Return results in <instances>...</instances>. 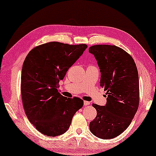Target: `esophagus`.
Wrapping results in <instances>:
<instances>
[{"label":"esophagus","instance_id":"1","mask_svg":"<svg viewBox=\"0 0 156 156\" xmlns=\"http://www.w3.org/2000/svg\"><path fill=\"white\" fill-rule=\"evenodd\" d=\"M84 106H88V105H89V104H90V102L87 101H84Z\"/></svg>","mask_w":156,"mask_h":156}]
</instances>
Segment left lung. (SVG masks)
<instances>
[{"label": "left lung", "mask_w": 156, "mask_h": 156, "mask_svg": "<svg viewBox=\"0 0 156 156\" xmlns=\"http://www.w3.org/2000/svg\"><path fill=\"white\" fill-rule=\"evenodd\" d=\"M101 72L100 86L106 91V104H93L97 116L89 129L97 137L112 139L123 133L131 123L139 105L138 73L133 59L115 45L97 44L89 48Z\"/></svg>", "instance_id": "left-lung-1"}]
</instances>
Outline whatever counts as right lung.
Returning a JSON list of instances; mask_svg holds the SVG:
<instances>
[{
  "label": "right lung",
  "mask_w": 156,
  "mask_h": 156,
  "mask_svg": "<svg viewBox=\"0 0 156 156\" xmlns=\"http://www.w3.org/2000/svg\"><path fill=\"white\" fill-rule=\"evenodd\" d=\"M85 44L50 42L33 48L25 57L21 73L23 105L30 122L48 136L65 133L84 101L58 92L59 80L86 50Z\"/></svg>",
  "instance_id": "obj_1"
}]
</instances>
